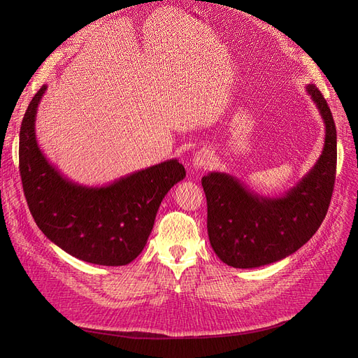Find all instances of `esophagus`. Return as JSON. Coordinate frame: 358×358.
Here are the masks:
<instances>
[{
	"label": "esophagus",
	"mask_w": 358,
	"mask_h": 358,
	"mask_svg": "<svg viewBox=\"0 0 358 358\" xmlns=\"http://www.w3.org/2000/svg\"><path fill=\"white\" fill-rule=\"evenodd\" d=\"M212 162H213V152L210 149H204V148L197 150V152L192 158V165L196 169H201V168L209 166Z\"/></svg>",
	"instance_id": "esophagus-1"
}]
</instances>
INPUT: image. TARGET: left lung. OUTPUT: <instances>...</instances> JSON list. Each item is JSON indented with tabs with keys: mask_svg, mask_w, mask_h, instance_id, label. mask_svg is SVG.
Masks as SVG:
<instances>
[{
	"mask_svg": "<svg viewBox=\"0 0 358 358\" xmlns=\"http://www.w3.org/2000/svg\"><path fill=\"white\" fill-rule=\"evenodd\" d=\"M306 92L324 120L325 141L315 165L292 189L270 197L228 173L201 178L210 245L234 268H257L292 255L325 219L335 181L336 129L321 91L308 84Z\"/></svg>",
	"mask_w": 358,
	"mask_h": 358,
	"instance_id": "obj_1",
	"label": "left lung"
}]
</instances>
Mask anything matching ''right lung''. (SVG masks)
<instances>
[{
  "label": "right lung",
  "mask_w": 358,
  "mask_h": 358,
  "mask_svg": "<svg viewBox=\"0 0 358 358\" xmlns=\"http://www.w3.org/2000/svg\"><path fill=\"white\" fill-rule=\"evenodd\" d=\"M48 85L30 101L20 127V176L39 229L69 255L97 266H126L145 248L165 194L184 180L178 159L139 169L104 185L65 177L36 138V115Z\"/></svg>",
  "instance_id": "1"
}]
</instances>
